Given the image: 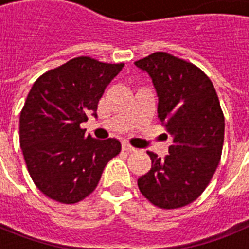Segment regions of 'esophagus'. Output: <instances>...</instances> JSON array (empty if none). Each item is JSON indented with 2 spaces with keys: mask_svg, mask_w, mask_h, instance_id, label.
<instances>
[{
  "mask_svg": "<svg viewBox=\"0 0 249 249\" xmlns=\"http://www.w3.org/2000/svg\"><path fill=\"white\" fill-rule=\"evenodd\" d=\"M122 149H123V151H127V152H136V151H137V148H135L133 146H131L129 143H127V142H123Z\"/></svg>",
  "mask_w": 249,
  "mask_h": 249,
  "instance_id": "obj_1",
  "label": "esophagus"
}]
</instances>
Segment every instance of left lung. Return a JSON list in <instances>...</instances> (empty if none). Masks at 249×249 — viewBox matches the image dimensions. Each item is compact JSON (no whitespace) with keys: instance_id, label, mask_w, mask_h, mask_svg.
<instances>
[{"instance_id":"1","label":"left lung","mask_w":249,"mask_h":249,"mask_svg":"<svg viewBox=\"0 0 249 249\" xmlns=\"http://www.w3.org/2000/svg\"><path fill=\"white\" fill-rule=\"evenodd\" d=\"M135 65L151 76L160 124L173 137L168 155L162 160L147 152L152 166L138 178V188L160 208H181L203 193L218 167L223 111L210 77L186 59L155 52Z\"/></svg>"}]
</instances>
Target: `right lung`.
<instances>
[{
    "label": "right lung",
    "mask_w": 249,
    "mask_h": 249,
    "mask_svg": "<svg viewBox=\"0 0 249 249\" xmlns=\"http://www.w3.org/2000/svg\"><path fill=\"white\" fill-rule=\"evenodd\" d=\"M123 66L76 57L39 76L28 92L19 146L32 181L48 198L65 204L85 199L121 152L120 141L86 136L81 123L89 114L97 117L98 101Z\"/></svg>",
    "instance_id": "add662e5"
}]
</instances>
